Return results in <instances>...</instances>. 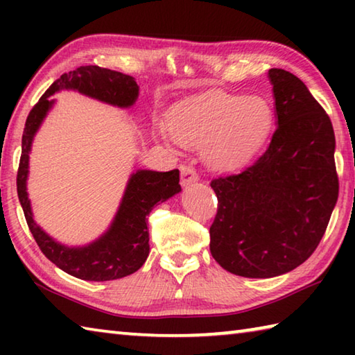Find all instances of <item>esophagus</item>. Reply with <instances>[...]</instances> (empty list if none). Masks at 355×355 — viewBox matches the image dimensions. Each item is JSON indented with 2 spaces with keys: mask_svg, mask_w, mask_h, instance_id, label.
Listing matches in <instances>:
<instances>
[{
  "mask_svg": "<svg viewBox=\"0 0 355 355\" xmlns=\"http://www.w3.org/2000/svg\"><path fill=\"white\" fill-rule=\"evenodd\" d=\"M182 173H183V177H188V178H194L196 177V171L192 169L191 166H183L182 167Z\"/></svg>",
  "mask_w": 355,
  "mask_h": 355,
  "instance_id": "34e87169",
  "label": "esophagus"
}]
</instances>
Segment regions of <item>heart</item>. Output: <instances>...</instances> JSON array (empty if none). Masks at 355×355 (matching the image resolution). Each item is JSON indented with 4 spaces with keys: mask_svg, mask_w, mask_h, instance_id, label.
Wrapping results in <instances>:
<instances>
[{
    "mask_svg": "<svg viewBox=\"0 0 355 355\" xmlns=\"http://www.w3.org/2000/svg\"><path fill=\"white\" fill-rule=\"evenodd\" d=\"M220 136H222V144H224L227 148L235 150L238 153L244 152L245 141L250 137L243 128L232 127V125H227L225 128H222Z\"/></svg>",
    "mask_w": 355,
    "mask_h": 355,
    "instance_id": "b5f03b06",
    "label": "heart"
}]
</instances>
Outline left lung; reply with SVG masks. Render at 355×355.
Listing matches in <instances>:
<instances>
[{"mask_svg":"<svg viewBox=\"0 0 355 355\" xmlns=\"http://www.w3.org/2000/svg\"><path fill=\"white\" fill-rule=\"evenodd\" d=\"M73 89L87 97L97 98L119 107L135 103L139 87L133 76L98 65H81L61 75L42 95L28 114L21 137V156L17 172V192L29 230L48 260L73 277L92 282H105L125 277L139 269L148 257V232L146 218L156 202H163L180 192L173 172L136 171L131 173L127 189L120 202L114 220L107 230L95 241L80 248H69L58 243L42 230L34 220L31 202L28 199L26 180L34 135L44 122L46 112L55 105L51 95Z\"/></svg>","mask_w":355,"mask_h":355,"instance_id":"obj_1","label":"left lung"}]
</instances>
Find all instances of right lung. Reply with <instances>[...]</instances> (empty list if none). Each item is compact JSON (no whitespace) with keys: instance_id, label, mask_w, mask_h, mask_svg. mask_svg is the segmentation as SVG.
I'll use <instances>...</instances> for the list:
<instances>
[{"instance_id":"obj_1","label":"right lung","mask_w":355,"mask_h":355,"mask_svg":"<svg viewBox=\"0 0 355 355\" xmlns=\"http://www.w3.org/2000/svg\"><path fill=\"white\" fill-rule=\"evenodd\" d=\"M275 128L266 152L243 172L211 180L218 213L211 255L225 271L269 279L313 254L338 199L335 136L326 111L297 76L269 70Z\"/></svg>"}]
</instances>
